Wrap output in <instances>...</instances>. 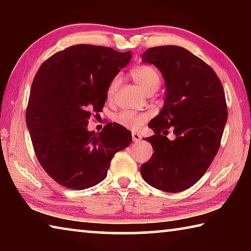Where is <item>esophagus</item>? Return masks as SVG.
Here are the masks:
<instances>
[{
	"label": "esophagus",
	"instance_id": "1",
	"mask_svg": "<svg viewBox=\"0 0 251 251\" xmlns=\"http://www.w3.org/2000/svg\"><path fill=\"white\" fill-rule=\"evenodd\" d=\"M131 138H133L134 142H138L142 139V136L138 133H136V131H133V133H131Z\"/></svg>",
	"mask_w": 251,
	"mask_h": 251
}]
</instances>
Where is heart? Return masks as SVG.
<instances>
[{"label": "heart", "instance_id": "1", "mask_svg": "<svg viewBox=\"0 0 251 251\" xmlns=\"http://www.w3.org/2000/svg\"><path fill=\"white\" fill-rule=\"evenodd\" d=\"M130 76L133 77L136 83L139 85L142 91L147 95H151L158 90L161 85V74L157 67L148 64L137 65L131 69ZM121 84L120 76H115L108 85L107 88V97L112 99L115 95V93L118 90V86ZM147 115L144 113H138L135 110H122L116 115V122L120 123L121 125L128 127V128L135 129L138 128L139 126L143 125L147 121Z\"/></svg>", "mask_w": 251, "mask_h": 251}]
</instances>
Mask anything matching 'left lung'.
I'll use <instances>...</instances> for the list:
<instances>
[{
	"instance_id": "8db88e82",
	"label": "left lung",
	"mask_w": 251,
	"mask_h": 251,
	"mask_svg": "<svg viewBox=\"0 0 251 251\" xmlns=\"http://www.w3.org/2000/svg\"><path fill=\"white\" fill-rule=\"evenodd\" d=\"M142 57L163 74L166 99L150 123L155 135L146 141L154 152L141 173L155 188L179 193L196 184L217 155L228 117L224 87L209 65L180 46L151 48ZM169 129L174 141L167 138Z\"/></svg>"
}]
</instances>
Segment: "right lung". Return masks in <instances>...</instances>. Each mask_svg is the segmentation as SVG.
I'll return each instance as SVG.
<instances>
[{
	"mask_svg": "<svg viewBox=\"0 0 251 251\" xmlns=\"http://www.w3.org/2000/svg\"><path fill=\"white\" fill-rule=\"evenodd\" d=\"M131 58V52L90 44L53 54L33 79L26 125L36 158L46 174L66 188L82 190L107 175L110 160L131 142V133L107 123L100 133L88 131L99 116L108 85Z\"/></svg>",
	"mask_w": 251,
	"mask_h": 251,
	"instance_id": "add662e5",
	"label": "right lung"
}]
</instances>
